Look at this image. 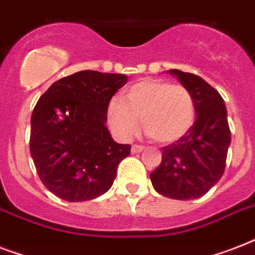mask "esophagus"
I'll use <instances>...</instances> for the list:
<instances>
[{
	"mask_svg": "<svg viewBox=\"0 0 255 255\" xmlns=\"http://www.w3.org/2000/svg\"><path fill=\"white\" fill-rule=\"evenodd\" d=\"M144 149V147H141V145H132L131 148V152L132 153H139V152H141Z\"/></svg>",
	"mask_w": 255,
	"mask_h": 255,
	"instance_id": "1",
	"label": "esophagus"
}]
</instances>
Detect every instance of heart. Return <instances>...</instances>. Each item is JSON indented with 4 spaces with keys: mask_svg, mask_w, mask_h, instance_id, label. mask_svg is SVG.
I'll list each match as a JSON object with an SVG mask.
<instances>
[{
    "mask_svg": "<svg viewBox=\"0 0 255 255\" xmlns=\"http://www.w3.org/2000/svg\"><path fill=\"white\" fill-rule=\"evenodd\" d=\"M108 123L122 139L143 129L160 144L177 141L188 133L196 119L192 92L181 85L157 78H144L128 86L122 100L112 99L107 107Z\"/></svg>",
    "mask_w": 255,
    "mask_h": 255,
    "instance_id": "1",
    "label": "heart"
}]
</instances>
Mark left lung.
I'll return each mask as SVG.
<instances>
[{"label":"left lung","mask_w":255,"mask_h":255,"mask_svg":"<svg viewBox=\"0 0 255 255\" xmlns=\"http://www.w3.org/2000/svg\"><path fill=\"white\" fill-rule=\"evenodd\" d=\"M168 74L192 92L196 120L188 133L163 148L161 164L151 174L157 193L174 200H194L218 182L225 170L230 129L221 95L202 78L180 70Z\"/></svg>","instance_id":"1"}]
</instances>
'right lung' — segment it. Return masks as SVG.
<instances>
[{"label": "right lung", "mask_w": 255, "mask_h": 255, "mask_svg": "<svg viewBox=\"0 0 255 255\" xmlns=\"http://www.w3.org/2000/svg\"><path fill=\"white\" fill-rule=\"evenodd\" d=\"M127 75L85 70L62 78L39 98L31 115L30 153L43 185L69 202L94 200L114 184L131 153L106 127L107 107Z\"/></svg>", "instance_id": "1"}]
</instances>
